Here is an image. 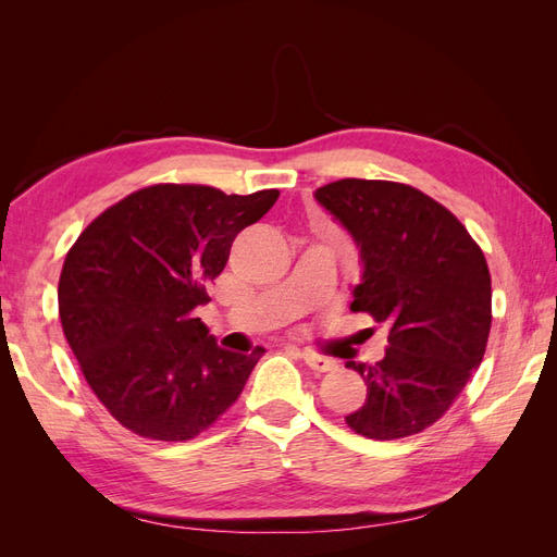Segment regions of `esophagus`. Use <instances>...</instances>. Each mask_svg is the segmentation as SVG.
I'll return each mask as SVG.
<instances>
[{
    "label": "esophagus",
    "mask_w": 557,
    "mask_h": 557,
    "mask_svg": "<svg viewBox=\"0 0 557 557\" xmlns=\"http://www.w3.org/2000/svg\"><path fill=\"white\" fill-rule=\"evenodd\" d=\"M301 360H305L313 372H334L336 369V360L325 358V356H315L311 350H301Z\"/></svg>",
    "instance_id": "1"
}]
</instances>
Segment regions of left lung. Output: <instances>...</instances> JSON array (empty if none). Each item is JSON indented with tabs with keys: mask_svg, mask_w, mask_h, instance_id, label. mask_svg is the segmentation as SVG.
<instances>
[{
	"mask_svg": "<svg viewBox=\"0 0 557 557\" xmlns=\"http://www.w3.org/2000/svg\"><path fill=\"white\" fill-rule=\"evenodd\" d=\"M360 252L352 311L387 330L376 364L352 362L367 399L350 430L387 442L436 423L479 369L491 334V272L483 250L440 201L393 181L342 178L313 193Z\"/></svg>",
	"mask_w": 557,
	"mask_h": 557,
	"instance_id": "left-lung-1",
	"label": "left lung"
}]
</instances>
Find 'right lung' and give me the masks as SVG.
I'll return each instance as SVG.
<instances>
[{
  "label": "right lung",
  "instance_id": "obj_1",
  "mask_svg": "<svg viewBox=\"0 0 557 557\" xmlns=\"http://www.w3.org/2000/svg\"><path fill=\"white\" fill-rule=\"evenodd\" d=\"M276 199L278 190L150 185L95 218L66 252L62 330L123 428L185 442L237 401L264 348H221L193 311L209 301L207 283L225 269L234 237Z\"/></svg>",
  "mask_w": 557,
  "mask_h": 557
}]
</instances>
